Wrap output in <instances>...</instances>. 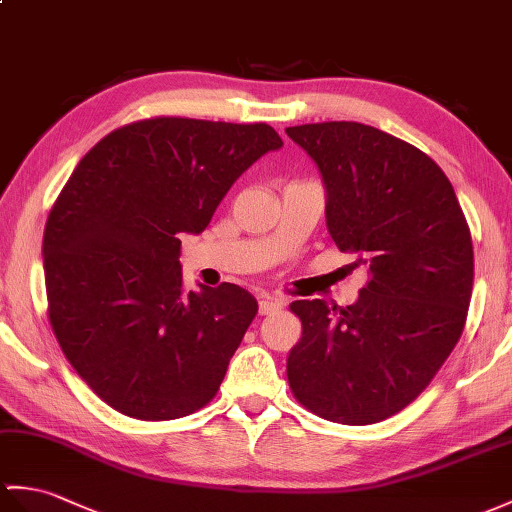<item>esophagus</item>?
Returning <instances> with one entry per match:
<instances>
[{
	"label": "esophagus",
	"mask_w": 512,
	"mask_h": 512,
	"mask_svg": "<svg viewBox=\"0 0 512 512\" xmlns=\"http://www.w3.org/2000/svg\"><path fill=\"white\" fill-rule=\"evenodd\" d=\"M283 305H285L283 299H264V301H259V314L261 316L275 314V312L283 310Z\"/></svg>",
	"instance_id": "1"
}]
</instances>
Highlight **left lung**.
<instances>
[{"instance_id": "left-lung-1", "label": "left lung", "mask_w": 512, "mask_h": 512, "mask_svg": "<svg viewBox=\"0 0 512 512\" xmlns=\"http://www.w3.org/2000/svg\"><path fill=\"white\" fill-rule=\"evenodd\" d=\"M318 165L327 229L368 268L358 301H294L299 403L334 423L384 421L417 399L465 329L473 244L454 187L425 152L358 122L285 128Z\"/></svg>"}]
</instances>
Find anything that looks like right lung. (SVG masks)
Listing matches in <instances>:
<instances>
[{
  "label": "right lung",
  "instance_id": "1",
  "mask_svg": "<svg viewBox=\"0 0 512 512\" xmlns=\"http://www.w3.org/2000/svg\"><path fill=\"white\" fill-rule=\"evenodd\" d=\"M283 146L268 124L152 117L100 139L43 233L47 316L65 358L126 417L170 421L216 397L257 314L235 283L185 292L181 233Z\"/></svg>",
  "mask_w": 512,
  "mask_h": 512
}]
</instances>
